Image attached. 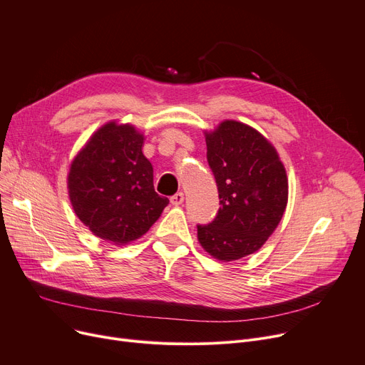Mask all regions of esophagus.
Here are the masks:
<instances>
[{
    "instance_id": "34e87169",
    "label": "esophagus",
    "mask_w": 365,
    "mask_h": 365,
    "mask_svg": "<svg viewBox=\"0 0 365 365\" xmlns=\"http://www.w3.org/2000/svg\"><path fill=\"white\" fill-rule=\"evenodd\" d=\"M182 202H184V192H177V195L170 197V203H173L174 206H180V205H182Z\"/></svg>"
}]
</instances>
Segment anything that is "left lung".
<instances>
[{
  "label": "left lung",
  "instance_id": "1",
  "mask_svg": "<svg viewBox=\"0 0 365 365\" xmlns=\"http://www.w3.org/2000/svg\"><path fill=\"white\" fill-rule=\"evenodd\" d=\"M205 137L221 207L210 224L197 225V239L213 258L237 261L259 250L282 221L286 169L274 145L242 122L224 120Z\"/></svg>",
  "mask_w": 365,
  "mask_h": 365
}]
</instances>
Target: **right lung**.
I'll list each match as a JSON object with an SVG mask.
<instances>
[{
    "mask_svg": "<svg viewBox=\"0 0 365 365\" xmlns=\"http://www.w3.org/2000/svg\"><path fill=\"white\" fill-rule=\"evenodd\" d=\"M144 135L130 123L97 130L71 163L68 190L76 217L97 237L115 245L140 239L160 217L168 197L153 185L143 155Z\"/></svg>",
    "mask_w": 365,
    "mask_h": 365,
    "instance_id": "add662e5",
    "label": "right lung"
}]
</instances>
